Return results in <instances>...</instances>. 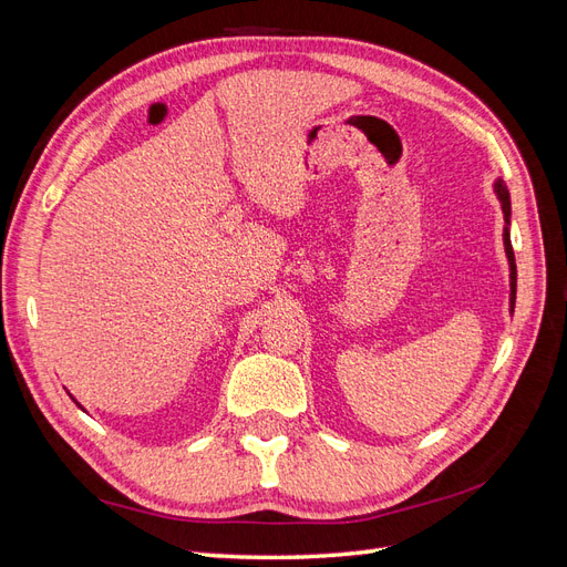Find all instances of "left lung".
<instances>
[{
	"mask_svg": "<svg viewBox=\"0 0 567 567\" xmlns=\"http://www.w3.org/2000/svg\"><path fill=\"white\" fill-rule=\"evenodd\" d=\"M494 194H496V198L502 200V210H504V219H506L504 248H506L508 267H511V310H513V305H516V255H513V248H511V234H508V225H511V196H508V188H506L504 179H496L494 182Z\"/></svg>",
	"mask_w": 567,
	"mask_h": 567,
	"instance_id": "8db88e82",
	"label": "left lung"
}]
</instances>
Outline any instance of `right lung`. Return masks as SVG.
I'll return each instance as SVG.
<instances>
[{
	"label": "right lung",
	"mask_w": 567,
	"mask_h": 567,
	"mask_svg": "<svg viewBox=\"0 0 567 567\" xmlns=\"http://www.w3.org/2000/svg\"><path fill=\"white\" fill-rule=\"evenodd\" d=\"M75 404H78V402H75ZM78 406H80V404H78Z\"/></svg>",
	"instance_id": "add662e5"
}]
</instances>
